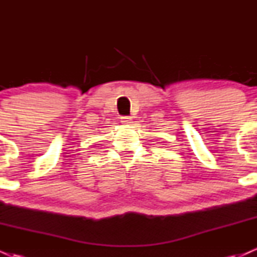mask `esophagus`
<instances>
[{
	"label": "esophagus",
	"mask_w": 257,
	"mask_h": 257,
	"mask_svg": "<svg viewBox=\"0 0 257 257\" xmlns=\"http://www.w3.org/2000/svg\"><path fill=\"white\" fill-rule=\"evenodd\" d=\"M132 119H133V117H132V116L120 117V122H122L123 124H129V123H132Z\"/></svg>",
	"instance_id": "34e87169"
}]
</instances>
